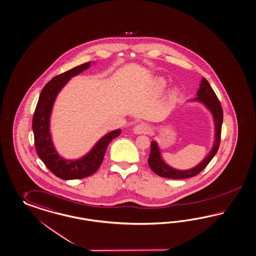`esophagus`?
Returning <instances> with one entry per match:
<instances>
[{
	"mask_svg": "<svg viewBox=\"0 0 256 256\" xmlns=\"http://www.w3.org/2000/svg\"><path fill=\"white\" fill-rule=\"evenodd\" d=\"M133 132L136 133V134H148V133H150L151 132V128H150V126H148V124H137L134 126Z\"/></svg>",
	"mask_w": 256,
	"mask_h": 256,
	"instance_id": "1",
	"label": "esophagus"
}]
</instances>
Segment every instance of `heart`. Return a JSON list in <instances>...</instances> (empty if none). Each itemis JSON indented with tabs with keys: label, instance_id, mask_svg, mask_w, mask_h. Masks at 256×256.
<instances>
[{
	"label": "heart",
	"instance_id": "obj_1",
	"mask_svg": "<svg viewBox=\"0 0 256 256\" xmlns=\"http://www.w3.org/2000/svg\"><path fill=\"white\" fill-rule=\"evenodd\" d=\"M166 80H164V78H157L156 81H155V87H156V88H157L158 90H160V92L166 88ZM175 96H176V92L173 90L172 94H171V98L173 99V98H175Z\"/></svg>",
	"mask_w": 256,
	"mask_h": 256
}]
</instances>
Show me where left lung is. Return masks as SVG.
<instances>
[{
    "mask_svg": "<svg viewBox=\"0 0 256 256\" xmlns=\"http://www.w3.org/2000/svg\"><path fill=\"white\" fill-rule=\"evenodd\" d=\"M196 96H198L194 98V101L202 102L203 104L211 110L212 114L214 115V126H216V140L211 152L196 168L189 170H176L168 166V164L162 160L157 144L155 142H152L150 146V158L148 162L151 170L158 176L168 178H176V180L196 176L208 166V164L211 162L212 159L214 158V156L216 154L218 150L220 144L221 128H222V122H223V110H222L220 101L218 100L216 92L212 88L209 82L204 78L202 80L200 87L198 90Z\"/></svg>",
    "mask_w": 256,
    "mask_h": 256,
    "instance_id": "left-lung-1",
    "label": "left lung"
}]
</instances>
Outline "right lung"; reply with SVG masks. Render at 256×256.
<instances>
[{"mask_svg": "<svg viewBox=\"0 0 256 256\" xmlns=\"http://www.w3.org/2000/svg\"><path fill=\"white\" fill-rule=\"evenodd\" d=\"M90 65V62L84 63L50 80L40 92L33 115L32 128L36 154L44 162L45 166L54 176L62 180H80L94 174L103 162L108 144L121 133L120 130L108 133L106 136L100 139V141L85 157L76 160L62 159L54 148L49 132V118L54 101L60 90L70 78L78 74L82 70L88 69Z\"/></svg>", "mask_w": 256, "mask_h": 256, "instance_id": "obj_1", "label": "right lung"}]
</instances>
